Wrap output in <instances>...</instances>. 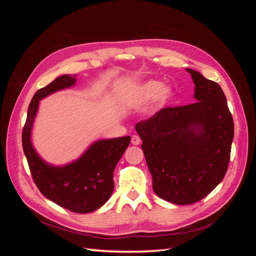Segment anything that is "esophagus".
Here are the masks:
<instances>
[{
  "mask_svg": "<svg viewBox=\"0 0 256 256\" xmlns=\"http://www.w3.org/2000/svg\"><path fill=\"white\" fill-rule=\"evenodd\" d=\"M131 143H132L134 145H138L141 143V138L138 136H132V138H131Z\"/></svg>",
  "mask_w": 256,
  "mask_h": 256,
  "instance_id": "34e87169",
  "label": "esophagus"
}]
</instances>
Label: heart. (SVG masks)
<instances>
[{
  "mask_svg": "<svg viewBox=\"0 0 256 256\" xmlns=\"http://www.w3.org/2000/svg\"><path fill=\"white\" fill-rule=\"evenodd\" d=\"M173 96V90L170 86H164L160 81H146L132 90L126 96V102L134 106H141L150 102L154 98L157 99L160 106L166 104Z\"/></svg>",
  "mask_w": 256,
  "mask_h": 256,
  "instance_id": "b5f03b06",
  "label": "heart"
}]
</instances>
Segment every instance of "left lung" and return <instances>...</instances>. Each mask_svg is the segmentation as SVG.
I'll list each match as a JSON object with an SVG mask.
<instances>
[{
	"label": "left lung",
	"mask_w": 256,
	"mask_h": 256,
	"mask_svg": "<svg viewBox=\"0 0 256 256\" xmlns=\"http://www.w3.org/2000/svg\"><path fill=\"white\" fill-rule=\"evenodd\" d=\"M194 83V104L164 108L138 122L147 166L156 194L188 205L208 196L226 175L234 122L218 83L186 68Z\"/></svg>",
	"instance_id": "left-lung-1"
}]
</instances>
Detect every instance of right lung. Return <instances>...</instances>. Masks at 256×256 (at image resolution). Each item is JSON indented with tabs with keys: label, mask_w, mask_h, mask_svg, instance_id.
<instances>
[{
	"label": "right lung",
	"mask_w": 256,
	"mask_h": 256,
	"mask_svg": "<svg viewBox=\"0 0 256 256\" xmlns=\"http://www.w3.org/2000/svg\"><path fill=\"white\" fill-rule=\"evenodd\" d=\"M76 83V74H63L36 92L28 110L22 131V147L37 188L48 200L68 210L88 214L97 210L110 198L113 172L129 146L131 138H102L92 142L81 156L65 166L44 161L32 144L34 120L42 99Z\"/></svg>",
	"instance_id": "right-lung-1"
}]
</instances>
